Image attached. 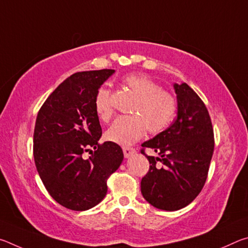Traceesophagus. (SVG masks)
<instances>
[{"instance_id":"esophagus-1","label":"esophagus","mask_w":248,"mask_h":248,"mask_svg":"<svg viewBox=\"0 0 248 248\" xmlns=\"http://www.w3.org/2000/svg\"><path fill=\"white\" fill-rule=\"evenodd\" d=\"M124 155L125 158H128L131 156V155H133L134 153H136V150L132 149V148H124Z\"/></svg>"}]
</instances>
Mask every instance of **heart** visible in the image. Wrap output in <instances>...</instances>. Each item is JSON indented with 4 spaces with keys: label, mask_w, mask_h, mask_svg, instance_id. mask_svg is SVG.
<instances>
[{
    "label": "heart",
    "mask_w": 248,
    "mask_h": 248,
    "mask_svg": "<svg viewBox=\"0 0 248 248\" xmlns=\"http://www.w3.org/2000/svg\"><path fill=\"white\" fill-rule=\"evenodd\" d=\"M124 85L137 96L132 116L118 117L106 132V139L112 143L127 146L140 140L145 130L159 133L166 129L176 115V99L153 79L142 74H129L123 79ZM96 114L102 120L112 115L110 92L99 89L95 97Z\"/></svg>",
    "instance_id": "b5f03b06"
}]
</instances>
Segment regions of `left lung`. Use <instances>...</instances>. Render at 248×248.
<instances>
[{
    "mask_svg": "<svg viewBox=\"0 0 248 248\" xmlns=\"http://www.w3.org/2000/svg\"><path fill=\"white\" fill-rule=\"evenodd\" d=\"M177 118L164 131L142 143L158 156H148L150 170L141 180L143 198L153 207L176 211L202 189L211 162L215 138L208 109L186 83H174Z\"/></svg>",
    "mask_w": 248,
    "mask_h": 248,
    "instance_id": "left-lung-1",
    "label": "left lung"
}]
</instances>
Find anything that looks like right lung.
Returning a JSON list of instances; mask_svg holds the SVG:
<instances>
[{"label":"right lung","instance_id":"add662e5","mask_svg":"<svg viewBox=\"0 0 248 248\" xmlns=\"http://www.w3.org/2000/svg\"><path fill=\"white\" fill-rule=\"evenodd\" d=\"M115 70L71 75L46 99L33 131V158L50 196L63 207L85 211L107 194V179L124 159L120 146L102 137L96 94ZM93 147L89 159L82 153Z\"/></svg>","mask_w":248,"mask_h":248}]
</instances>
